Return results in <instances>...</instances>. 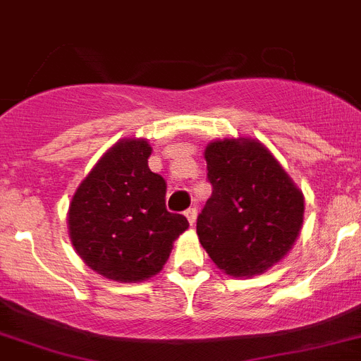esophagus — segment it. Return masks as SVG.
I'll return each instance as SVG.
<instances>
[{
  "mask_svg": "<svg viewBox=\"0 0 361 361\" xmlns=\"http://www.w3.org/2000/svg\"><path fill=\"white\" fill-rule=\"evenodd\" d=\"M196 214H198V209H196V207H189V209H187V211H185V216H187V220H189L190 226H195Z\"/></svg>",
  "mask_w": 361,
  "mask_h": 361,
  "instance_id": "esophagus-1",
  "label": "esophagus"
}]
</instances>
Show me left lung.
Here are the masks:
<instances>
[{"label":"left lung","mask_w":361,"mask_h":361,"mask_svg":"<svg viewBox=\"0 0 361 361\" xmlns=\"http://www.w3.org/2000/svg\"><path fill=\"white\" fill-rule=\"evenodd\" d=\"M213 195L196 220L211 260L233 277H251L283 259L302 224L305 200L275 157L255 141L205 148Z\"/></svg>","instance_id":"1"}]
</instances>
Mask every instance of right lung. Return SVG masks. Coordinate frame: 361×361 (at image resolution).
Masks as SVG:
<instances>
[{
  "label": "right lung",
  "instance_id": "right-lung-1",
  "mask_svg": "<svg viewBox=\"0 0 361 361\" xmlns=\"http://www.w3.org/2000/svg\"><path fill=\"white\" fill-rule=\"evenodd\" d=\"M150 145L126 139L104 154L69 205V235L97 274L121 283L156 275L189 227L166 211V181L148 169Z\"/></svg>",
  "mask_w": 361,
  "mask_h": 361
}]
</instances>
